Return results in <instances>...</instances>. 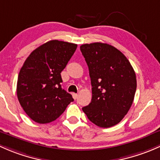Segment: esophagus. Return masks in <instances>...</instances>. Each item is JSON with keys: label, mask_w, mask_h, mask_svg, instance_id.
Segmentation results:
<instances>
[{"label": "esophagus", "mask_w": 160, "mask_h": 160, "mask_svg": "<svg viewBox=\"0 0 160 160\" xmlns=\"http://www.w3.org/2000/svg\"><path fill=\"white\" fill-rule=\"evenodd\" d=\"M72 97H73L74 99H77V98H78V94L73 93L72 94Z\"/></svg>", "instance_id": "34e87169"}]
</instances>
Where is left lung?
<instances>
[{
  "label": "left lung",
  "mask_w": 160,
  "mask_h": 160,
  "mask_svg": "<svg viewBox=\"0 0 160 160\" xmlns=\"http://www.w3.org/2000/svg\"><path fill=\"white\" fill-rule=\"evenodd\" d=\"M91 78V102L82 110L96 126H116L129 112L136 90L134 69L113 46L95 42L80 46Z\"/></svg>",
  "instance_id": "obj_1"
}]
</instances>
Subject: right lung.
<instances>
[{
	"mask_svg": "<svg viewBox=\"0 0 160 160\" xmlns=\"http://www.w3.org/2000/svg\"><path fill=\"white\" fill-rule=\"evenodd\" d=\"M76 48V44L49 41L33 51L20 70L18 98L35 122L55 121L74 101L72 95L62 88L61 72Z\"/></svg>",
	"mask_w": 160,
	"mask_h": 160,
	"instance_id": "obj_1",
	"label": "right lung"
}]
</instances>
